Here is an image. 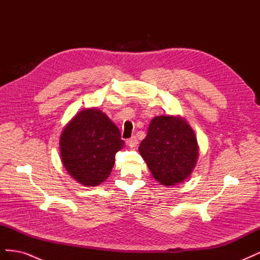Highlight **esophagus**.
<instances>
[{
    "instance_id": "1",
    "label": "esophagus",
    "mask_w": 260,
    "mask_h": 260,
    "mask_svg": "<svg viewBox=\"0 0 260 260\" xmlns=\"http://www.w3.org/2000/svg\"><path fill=\"white\" fill-rule=\"evenodd\" d=\"M127 143L130 145V146H137V144L139 143V141H138V139H137V137H132V138H130L128 141H127Z\"/></svg>"
}]
</instances>
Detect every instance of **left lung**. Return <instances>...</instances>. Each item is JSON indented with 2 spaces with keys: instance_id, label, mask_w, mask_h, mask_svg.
I'll list each match as a JSON object with an SVG mask.
<instances>
[{
  "instance_id": "left-lung-1",
  "label": "left lung",
  "mask_w": 260,
  "mask_h": 260,
  "mask_svg": "<svg viewBox=\"0 0 260 260\" xmlns=\"http://www.w3.org/2000/svg\"><path fill=\"white\" fill-rule=\"evenodd\" d=\"M139 152L157 181L164 185H175L191 175L199 146L194 131L185 120L157 116L149 123Z\"/></svg>"
}]
</instances>
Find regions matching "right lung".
I'll list each match as a JSON object with an SVG mask.
<instances>
[{
    "mask_svg": "<svg viewBox=\"0 0 260 260\" xmlns=\"http://www.w3.org/2000/svg\"><path fill=\"white\" fill-rule=\"evenodd\" d=\"M123 143L119 129L104 113L84 109L61 133V161L78 182L95 186L108 178Z\"/></svg>",
    "mask_w": 260,
    "mask_h": 260,
    "instance_id": "add662e5",
    "label": "right lung"
}]
</instances>
